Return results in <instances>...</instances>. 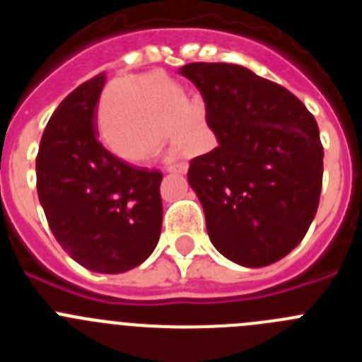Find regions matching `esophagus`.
<instances>
[{
    "mask_svg": "<svg viewBox=\"0 0 362 362\" xmlns=\"http://www.w3.org/2000/svg\"><path fill=\"white\" fill-rule=\"evenodd\" d=\"M188 165L185 161L179 163H170V165H166V172H177V174H187Z\"/></svg>",
    "mask_w": 362,
    "mask_h": 362,
    "instance_id": "1",
    "label": "esophagus"
}]
</instances>
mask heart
Wrapping results in <instances>:
<instances>
[{
  "label": "heart",
  "instance_id": "1",
  "mask_svg": "<svg viewBox=\"0 0 362 362\" xmlns=\"http://www.w3.org/2000/svg\"><path fill=\"white\" fill-rule=\"evenodd\" d=\"M185 103L183 88L172 79L150 74L110 85L101 105V136L112 152L127 161H141L161 146L166 129L174 145L204 141L199 119Z\"/></svg>",
  "mask_w": 362,
  "mask_h": 362
}]
</instances>
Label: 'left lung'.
Here are the masks:
<instances>
[{
    "mask_svg": "<svg viewBox=\"0 0 362 362\" xmlns=\"http://www.w3.org/2000/svg\"><path fill=\"white\" fill-rule=\"evenodd\" d=\"M219 145L190 161L212 245L248 268L303 241L319 206L322 145L315 117L284 86L232 63H188Z\"/></svg>",
    "mask_w": 362,
    "mask_h": 362,
    "instance_id": "obj_1",
    "label": "left lung"
}]
</instances>
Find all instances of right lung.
Instances as JSON below:
<instances>
[{
    "mask_svg": "<svg viewBox=\"0 0 362 362\" xmlns=\"http://www.w3.org/2000/svg\"><path fill=\"white\" fill-rule=\"evenodd\" d=\"M105 74L70 92L45 127L36 158L37 197L54 238L81 267L121 274L159 241L163 174L121 161L98 141Z\"/></svg>",
    "mask_w": 362,
    "mask_h": 362,
    "instance_id": "add662e5",
    "label": "right lung"
}]
</instances>
